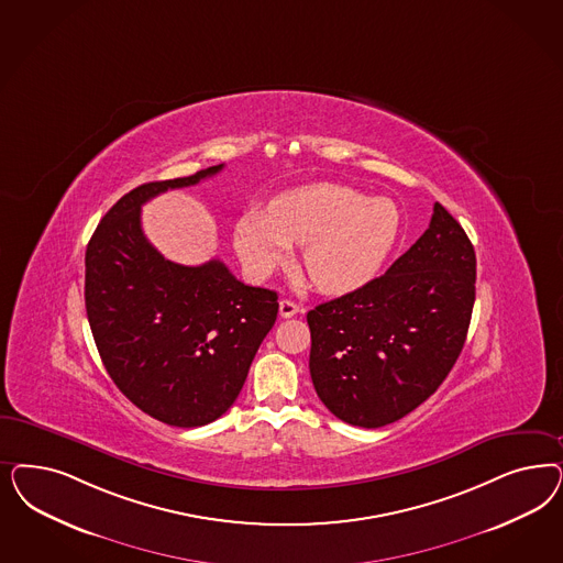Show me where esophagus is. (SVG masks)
Returning a JSON list of instances; mask_svg holds the SVG:
<instances>
[{
	"mask_svg": "<svg viewBox=\"0 0 563 563\" xmlns=\"http://www.w3.org/2000/svg\"><path fill=\"white\" fill-rule=\"evenodd\" d=\"M298 312H302L300 305H296V302H291V300H282V302H279V314H282L284 319H290V317L298 314Z\"/></svg>",
	"mask_w": 563,
	"mask_h": 563,
	"instance_id": "esophagus-1",
	"label": "esophagus"
}]
</instances>
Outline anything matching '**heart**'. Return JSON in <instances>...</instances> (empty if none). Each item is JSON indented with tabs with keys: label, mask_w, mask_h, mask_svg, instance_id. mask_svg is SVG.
I'll list each match as a JSON object with an SVG mask.
<instances>
[{
	"label": "heart",
	"mask_w": 563,
	"mask_h": 563,
	"mask_svg": "<svg viewBox=\"0 0 563 563\" xmlns=\"http://www.w3.org/2000/svg\"><path fill=\"white\" fill-rule=\"evenodd\" d=\"M399 209L338 184H314L253 209L236 225V249L256 279L286 263L291 244H305L302 267L314 288L347 294L368 284L396 246Z\"/></svg>",
	"instance_id": "obj_1"
}]
</instances>
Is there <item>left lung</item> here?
<instances>
[{"instance_id":"1","label":"left lung","mask_w":563,"mask_h":563,"mask_svg":"<svg viewBox=\"0 0 563 563\" xmlns=\"http://www.w3.org/2000/svg\"><path fill=\"white\" fill-rule=\"evenodd\" d=\"M474 282V246L435 202L387 273L309 310L310 379L329 412L377 429L433 396L466 342Z\"/></svg>"}]
</instances>
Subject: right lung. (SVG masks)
Wrapping results in <instances>:
<instances>
[{
    "instance_id": "obj_1",
    "label": "right lung",
    "mask_w": 563,
    "mask_h": 563,
    "mask_svg": "<svg viewBox=\"0 0 563 563\" xmlns=\"http://www.w3.org/2000/svg\"><path fill=\"white\" fill-rule=\"evenodd\" d=\"M195 176L148 181L118 200L89 240L85 305L111 382L169 427H202L228 412L277 319V294L236 279L218 261H167L143 234L141 207Z\"/></svg>"
}]
</instances>
